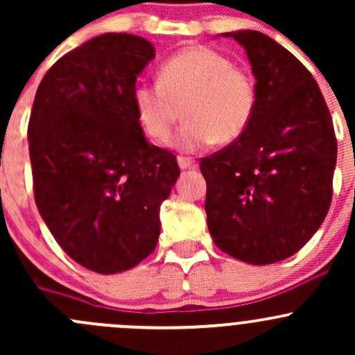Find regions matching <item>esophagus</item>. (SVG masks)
I'll use <instances>...</instances> for the list:
<instances>
[{
  "mask_svg": "<svg viewBox=\"0 0 355 355\" xmlns=\"http://www.w3.org/2000/svg\"><path fill=\"white\" fill-rule=\"evenodd\" d=\"M177 161H178V166H180L182 170H191V168H196V161L192 159V157L178 156Z\"/></svg>",
  "mask_w": 355,
  "mask_h": 355,
  "instance_id": "34e87169",
  "label": "esophagus"
}]
</instances>
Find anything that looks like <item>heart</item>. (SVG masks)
I'll use <instances>...</instances> for the list:
<instances>
[{"mask_svg":"<svg viewBox=\"0 0 355 355\" xmlns=\"http://www.w3.org/2000/svg\"><path fill=\"white\" fill-rule=\"evenodd\" d=\"M132 103L142 130L157 142L170 137L184 108L185 123L171 144L194 153L242 137L256 111L257 91L252 77L230 58L191 46L163 63L159 82H137Z\"/></svg>","mask_w":355,"mask_h":355,"instance_id":"heart-1","label":"heart"}]
</instances>
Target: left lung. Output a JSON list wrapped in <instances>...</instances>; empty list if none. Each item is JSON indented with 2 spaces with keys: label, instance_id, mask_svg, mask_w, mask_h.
Instances as JSON below:
<instances>
[{
  "label": "left lung",
  "instance_id": "left-lung-1",
  "mask_svg": "<svg viewBox=\"0 0 355 355\" xmlns=\"http://www.w3.org/2000/svg\"><path fill=\"white\" fill-rule=\"evenodd\" d=\"M221 35L245 49L257 105L242 137L200 159L207 228L235 259L273 264L306 245L330 209L331 116L309 70L275 39L257 31Z\"/></svg>",
  "mask_w": 355,
  "mask_h": 355
}]
</instances>
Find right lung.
<instances>
[{
    "label": "right lung",
    "instance_id": "right-lung-1",
    "mask_svg": "<svg viewBox=\"0 0 355 355\" xmlns=\"http://www.w3.org/2000/svg\"><path fill=\"white\" fill-rule=\"evenodd\" d=\"M132 34H101L67 53L39 84L28 120L34 198L46 227L80 266L113 275L156 249L159 206L177 157L149 144L132 91L155 58Z\"/></svg>",
    "mask_w": 355,
    "mask_h": 355
}]
</instances>
